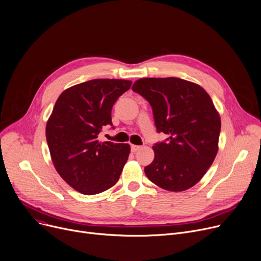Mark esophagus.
<instances>
[{
	"label": "esophagus",
	"mask_w": 261,
	"mask_h": 261,
	"mask_svg": "<svg viewBox=\"0 0 261 261\" xmlns=\"http://www.w3.org/2000/svg\"><path fill=\"white\" fill-rule=\"evenodd\" d=\"M142 147L141 146H138V145H131V151L132 152H136L138 150H140Z\"/></svg>",
	"instance_id": "obj_1"
}]
</instances>
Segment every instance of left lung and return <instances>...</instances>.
I'll use <instances>...</instances> for the list:
<instances>
[{"label":"left lung","mask_w":261,"mask_h":261,"mask_svg":"<svg viewBox=\"0 0 261 261\" xmlns=\"http://www.w3.org/2000/svg\"><path fill=\"white\" fill-rule=\"evenodd\" d=\"M132 90L152 108L156 131L168 138L153 146L148 179L169 191L196 185L218 152L221 120L203 88L181 78H142Z\"/></svg>","instance_id":"1"}]
</instances>
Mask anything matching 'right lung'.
I'll return each mask as SVG.
<instances>
[{
	"label": "right lung",
	"mask_w": 261,
	"mask_h": 261,
	"mask_svg": "<svg viewBox=\"0 0 261 261\" xmlns=\"http://www.w3.org/2000/svg\"><path fill=\"white\" fill-rule=\"evenodd\" d=\"M131 85L93 79L65 90L55 103L45 131L50 156L62 179L81 194L102 193L119 179L130 146L101 143L98 135L103 126H113L112 107Z\"/></svg>",
	"instance_id": "obj_1"
}]
</instances>
